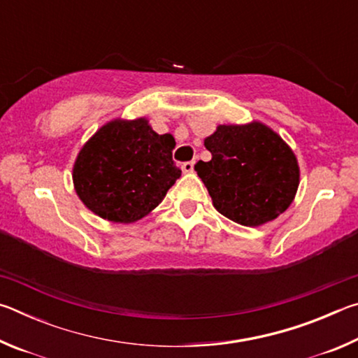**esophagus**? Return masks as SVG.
Listing matches in <instances>:
<instances>
[{
    "mask_svg": "<svg viewBox=\"0 0 358 358\" xmlns=\"http://www.w3.org/2000/svg\"><path fill=\"white\" fill-rule=\"evenodd\" d=\"M181 171H183L185 173H191L194 171V162L192 161L183 162V166H181Z\"/></svg>",
    "mask_w": 358,
    "mask_h": 358,
    "instance_id": "esophagus-1",
    "label": "esophagus"
}]
</instances>
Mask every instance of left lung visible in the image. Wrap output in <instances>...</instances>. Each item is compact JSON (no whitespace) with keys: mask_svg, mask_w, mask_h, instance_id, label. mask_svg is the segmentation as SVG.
Instances as JSON below:
<instances>
[{"mask_svg":"<svg viewBox=\"0 0 358 358\" xmlns=\"http://www.w3.org/2000/svg\"><path fill=\"white\" fill-rule=\"evenodd\" d=\"M211 153L196 172L215 208L241 226L257 227L276 220L292 203L300 183L294 151L259 121L220 124L203 141Z\"/></svg>","mask_w":358,"mask_h":358,"instance_id":"obj_1","label":"left lung"}]
</instances>
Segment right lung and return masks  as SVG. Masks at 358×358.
Returning <instances> with one entry per match:
<instances>
[{"label":"right lung","instance_id":"obj_1","mask_svg":"<svg viewBox=\"0 0 358 358\" xmlns=\"http://www.w3.org/2000/svg\"><path fill=\"white\" fill-rule=\"evenodd\" d=\"M173 148V136L156 134L147 118L108 121L77 156L72 169L77 196L107 221L142 220L180 178Z\"/></svg>","mask_w":358,"mask_h":358}]
</instances>
